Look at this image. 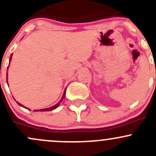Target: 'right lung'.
Returning a JSON list of instances; mask_svg holds the SVG:
<instances>
[{
	"instance_id": "1",
	"label": "right lung",
	"mask_w": 156,
	"mask_h": 156,
	"mask_svg": "<svg viewBox=\"0 0 156 156\" xmlns=\"http://www.w3.org/2000/svg\"><path fill=\"white\" fill-rule=\"evenodd\" d=\"M12 54L11 55H10V58H9V64H10V61H11V60H12ZM7 69H8V67H7ZM6 75H7V78H8V74H7V73H6ZM6 82H7V83H8V79L6 80ZM65 94H66V89H65V90H64V95H63L62 98H61V100H60V101L58 102V103L56 104L55 105L52 106V107H49V108L38 109V110H36V111H41V112H44V111H52V110H53V109H56V108H57V107H58V106L60 105V104L61 103V101H63V99H64V98H65ZM16 102H17V104H18V105H20V107H24V108H26V107H23V106L22 105V104H20V103H18V101H16Z\"/></svg>"
}]
</instances>
